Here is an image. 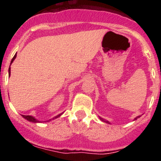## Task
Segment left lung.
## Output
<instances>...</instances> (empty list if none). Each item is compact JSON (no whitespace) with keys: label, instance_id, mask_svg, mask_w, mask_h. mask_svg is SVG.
I'll use <instances>...</instances> for the list:
<instances>
[{"label":"left lung","instance_id":"1","mask_svg":"<svg viewBox=\"0 0 161 161\" xmlns=\"http://www.w3.org/2000/svg\"><path fill=\"white\" fill-rule=\"evenodd\" d=\"M139 117H140V116H138V117L135 118V119H134V121H135V120H136V119H137L138 118H139ZM99 119H100L102 121V122H104V123H109V124H110V123H109V121H106V120H105V119H102V118H101V117H99Z\"/></svg>","mask_w":161,"mask_h":161}]
</instances>
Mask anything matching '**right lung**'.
I'll use <instances>...</instances> for the list:
<instances>
[{"label":"right lung","instance_id":"right-lung-1","mask_svg":"<svg viewBox=\"0 0 161 161\" xmlns=\"http://www.w3.org/2000/svg\"><path fill=\"white\" fill-rule=\"evenodd\" d=\"M16 57H17V53L15 54V55H14V58H13L12 60H11L10 64L13 63V62H14V59H16ZM8 76H10V66H9V68H8ZM62 114H63V113H62V114H59V115H57V116H55V117L53 118V119H57V118L60 117V116H61V115H62ZM22 117H23L25 119H26V120L29 121V122H31V123H42V122H40V121L37 120V119H35V117H33V116H31V115H22ZM49 121H51V119H50V120H48V121H46V122H49Z\"/></svg>","mask_w":161,"mask_h":161}]
</instances>
